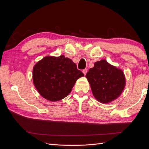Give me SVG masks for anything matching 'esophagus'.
<instances>
[{"label": "esophagus", "instance_id": "34e87169", "mask_svg": "<svg viewBox=\"0 0 149 149\" xmlns=\"http://www.w3.org/2000/svg\"><path fill=\"white\" fill-rule=\"evenodd\" d=\"M87 72H88V70H87V69H84V70H83V74H84V75L86 74Z\"/></svg>", "mask_w": 149, "mask_h": 149}]
</instances>
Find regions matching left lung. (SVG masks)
<instances>
[{
    "mask_svg": "<svg viewBox=\"0 0 149 149\" xmlns=\"http://www.w3.org/2000/svg\"><path fill=\"white\" fill-rule=\"evenodd\" d=\"M86 77L94 97L103 104H108L119 97L125 86L123 70L111 65L105 60L95 62Z\"/></svg>",
    "mask_w": 149,
    "mask_h": 149,
    "instance_id": "left-lung-1",
    "label": "left lung"
}]
</instances>
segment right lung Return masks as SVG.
I'll use <instances>...</instances> for the list:
<instances>
[{
	"label": "right lung",
	"mask_w": 149,
	"mask_h": 149,
	"mask_svg": "<svg viewBox=\"0 0 149 149\" xmlns=\"http://www.w3.org/2000/svg\"><path fill=\"white\" fill-rule=\"evenodd\" d=\"M84 76L77 66L64 55L47 56L38 61L33 68V82L43 97L58 101L71 93L76 80Z\"/></svg>",
	"instance_id": "add662e5"
}]
</instances>
